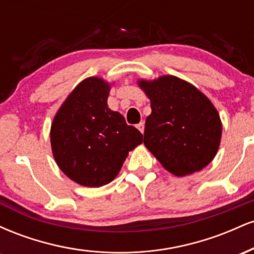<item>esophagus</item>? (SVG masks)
I'll use <instances>...</instances> for the list:
<instances>
[{"label": "esophagus", "mask_w": 254, "mask_h": 254, "mask_svg": "<svg viewBox=\"0 0 254 254\" xmlns=\"http://www.w3.org/2000/svg\"><path fill=\"white\" fill-rule=\"evenodd\" d=\"M137 129H138L139 131H141L142 133L144 132V123H143V122H141V123L137 124Z\"/></svg>", "instance_id": "esophagus-1"}]
</instances>
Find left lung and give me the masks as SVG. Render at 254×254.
<instances>
[{
	"label": "left lung",
	"instance_id": "8db88e82",
	"mask_svg": "<svg viewBox=\"0 0 254 254\" xmlns=\"http://www.w3.org/2000/svg\"><path fill=\"white\" fill-rule=\"evenodd\" d=\"M150 99L144 145L178 177L194 173L216 155L222 124L216 109L196 87L176 76L138 81Z\"/></svg>",
	"mask_w": 254,
	"mask_h": 254
}]
</instances>
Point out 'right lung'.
Segmentation results:
<instances>
[{"label":"right lung","mask_w":254,"mask_h":254,"mask_svg":"<svg viewBox=\"0 0 254 254\" xmlns=\"http://www.w3.org/2000/svg\"><path fill=\"white\" fill-rule=\"evenodd\" d=\"M110 86L98 77L82 81L58 110L51 127L57 165L75 183L99 188L112 182L142 133L107 106Z\"/></svg>","instance_id":"right-lung-1"}]
</instances>
